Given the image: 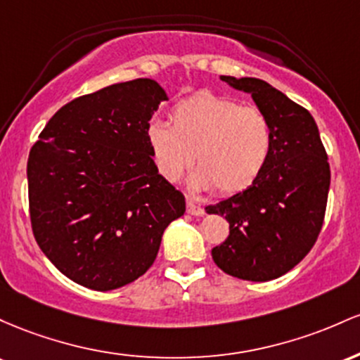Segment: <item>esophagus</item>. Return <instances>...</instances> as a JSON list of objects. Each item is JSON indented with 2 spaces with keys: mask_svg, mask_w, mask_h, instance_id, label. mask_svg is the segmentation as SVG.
<instances>
[{
  "mask_svg": "<svg viewBox=\"0 0 360 360\" xmlns=\"http://www.w3.org/2000/svg\"><path fill=\"white\" fill-rule=\"evenodd\" d=\"M187 212L192 214V216H202V214H204V209H202L199 204H195L192 199H187Z\"/></svg>",
  "mask_w": 360,
  "mask_h": 360,
  "instance_id": "1",
  "label": "esophagus"
}]
</instances>
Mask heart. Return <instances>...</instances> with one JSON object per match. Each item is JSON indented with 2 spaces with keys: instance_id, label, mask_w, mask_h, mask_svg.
<instances>
[{
  "instance_id": "b5f03b06",
  "label": "heart",
  "mask_w": 360,
  "mask_h": 360,
  "mask_svg": "<svg viewBox=\"0 0 360 360\" xmlns=\"http://www.w3.org/2000/svg\"><path fill=\"white\" fill-rule=\"evenodd\" d=\"M169 120L172 126L155 119L146 129L149 151L165 180H179L195 153L199 168L192 187L234 195L252 187L267 167L274 131L267 114L255 105L200 91L180 100Z\"/></svg>"
}]
</instances>
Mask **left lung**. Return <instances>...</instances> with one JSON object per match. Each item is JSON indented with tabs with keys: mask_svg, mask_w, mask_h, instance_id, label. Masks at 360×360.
<instances>
[{
	"mask_svg": "<svg viewBox=\"0 0 360 360\" xmlns=\"http://www.w3.org/2000/svg\"><path fill=\"white\" fill-rule=\"evenodd\" d=\"M221 79L250 93L267 114L274 146L252 187L205 207L229 223V236L214 246L212 258L229 276L267 282L296 267L316 243L328 200V156L304 107L264 79Z\"/></svg>",
	"mask_w": 360,
	"mask_h": 360,
	"instance_id": "1",
	"label": "left lung"
}]
</instances>
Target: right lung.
<instances>
[{"label":"right lung","mask_w":360,"mask_h":360,"mask_svg":"<svg viewBox=\"0 0 360 360\" xmlns=\"http://www.w3.org/2000/svg\"><path fill=\"white\" fill-rule=\"evenodd\" d=\"M167 93L155 79L110 84L60 107L30 149L35 241L76 284L112 290L151 267L185 197L158 173L146 129Z\"/></svg>","instance_id":"obj_1"}]
</instances>
